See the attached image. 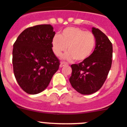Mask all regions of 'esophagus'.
<instances>
[{"instance_id": "obj_1", "label": "esophagus", "mask_w": 127, "mask_h": 127, "mask_svg": "<svg viewBox=\"0 0 127 127\" xmlns=\"http://www.w3.org/2000/svg\"><path fill=\"white\" fill-rule=\"evenodd\" d=\"M66 65H67L66 63H65V62H61L60 64V67L61 68H62V67H63L64 66H66Z\"/></svg>"}]
</instances>
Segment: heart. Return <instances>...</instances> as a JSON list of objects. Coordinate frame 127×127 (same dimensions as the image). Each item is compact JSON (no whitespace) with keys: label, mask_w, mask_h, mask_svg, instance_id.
<instances>
[{"label":"heart","mask_w":127,"mask_h":127,"mask_svg":"<svg viewBox=\"0 0 127 127\" xmlns=\"http://www.w3.org/2000/svg\"><path fill=\"white\" fill-rule=\"evenodd\" d=\"M96 46V37L93 32L74 27L65 28L60 35L55 34L51 40V48L57 57L66 51L64 58L68 61L82 62L91 55Z\"/></svg>","instance_id":"obj_1"}]
</instances>
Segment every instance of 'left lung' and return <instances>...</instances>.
<instances>
[{"instance_id":"obj_1","label":"left lung","mask_w":127,"mask_h":127,"mask_svg":"<svg viewBox=\"0 0 127 127\" xmlns=\"http://www.w3.org/2000/svg\"><path fill=\"white\" fill-rule=\"evenodd\" d=\"M92 32L96 37V46L91 55L84 61L71 65L70 83L82 95H91L99 90L112 66V42L98 29L93 27Z\"/></svg>"}]
</instances>
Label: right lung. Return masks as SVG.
Returning <instances> with one entry per match:
<instances>
[{
    "label": "right lung",
    "instance_id": "1",
    "mask_svg": "<svg viewBox=\"0 0 127 127\" xmlns=\"http://www.w3.org/2000/svg\"><path fill=\"white\" fill-rule=\"evenodd\" d=\"M55 34L51 25H38L24 30L13 44V73L27 93L43 91L58 70L60 63L51 48Z\"/></svg>",
    "mask_w": 127,
    "mask_h": 127
}]
</instances>
